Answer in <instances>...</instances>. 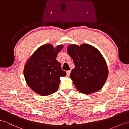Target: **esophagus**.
<instances>
[{
	"label": "esophagus",
	"mask_w": 129,
	"mask_h": 129,
	"mask_svg": "<svg viewBox=\"0 0 129 129\" xmlns=\"http://www.w3.org/2000/svg\"><path fill=\"white\" fill-rule=\"evenodd\" d=\"M70 73H71V71H70V70H68V71H67V75L68 76H69Z\"/></svg>",
	"instance_id": "obj_1"
}]
</instances>
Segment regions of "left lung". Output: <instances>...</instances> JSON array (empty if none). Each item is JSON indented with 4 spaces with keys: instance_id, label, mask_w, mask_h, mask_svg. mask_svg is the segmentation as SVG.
<instances>
[{
    "instance_id": "8db88e82",
    "label": "left lung",
    "mask_w": 129,
    "mask_h": 129,
    "mask_svg": "<svg viewBox=\"0 0 129 129\" xmlns=\"http://www.w3.org/2000/svg\"><path fill=\"white\" fill-rule=\"evenodd\" d=\"M67 50L75 65L70 78L78 91L90 94L100 90L108 76V67L100 51L86 44H71Z\"/></svg>"
}]
</instances>
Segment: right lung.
I'll return each mask as SVG.
<instances>
[{
    "instance_id": "right-lung-1",
    "label": "right lung",
    "mask_w": 129,
    "mask_h": 129,
    "mask_svg": "<svg viewBox=\"0 0 129 129\" xmlns=\"http://www.w3.org/2000/svg\"><path fill=\"white\" fill-rule=\"evenodd\" d=\"M62 48V45L56 48L50 44L42 45L26 61L24 77L28 85L37 94L45 96L56 92L60 83V78L66 75L56 60L57 54Z\"/></svg>"
}]
</instances>
